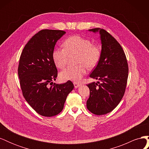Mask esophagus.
Wrapping results in <instances>:
<instances>
[{
  "instance_id": "esophagus-1",
  "label": "esophagus",
  "mask_w": 149,
  "mask_h": 149,
  "mask_svg": "<svg viewBox=\"0 0 149 149\" xmlns=\"http://www.w3.org/2000/svg\"><path fill=\"white\" fill-rule=\"evenodd\" d=\"M73 84H74V86L75 88H77L79 87L80 86H81V84L78 83H76V82H74Z\"/></svg>"
}]
</instances>
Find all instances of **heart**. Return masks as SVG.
I'll return each mask as SVG.
<instances>
[{"label":"heart","instance_id":"1","mask_svg":"<svg viewBox=\"0 0 149 149\" xmlns=\"http://www.w3.org/2000/svg\"><path fill=\"white\" fill-rule=\"evenodd\" d=\"M64 48L54 49L52 58L54 63L58 68H64L66 66L69 56L77 55L76 66H70L62 71L60 77L63 81H79L86 73V66L93 68L100 60L101 48L93 45L89 40L80 36L74 35L65 40Z\"/></svg>","mask_w":149,"mask_h":149}]
</instances>
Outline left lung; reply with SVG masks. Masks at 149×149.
<instances>
[{
    "label": "left lung",
    "mask_w": 149,
    "mask_h": 149,
    "mask_svg": "<svg viewBox=\"0 0 149 149\" xmlns=\"http://www.w3.org/2000/svg\"><path fill=\"white\" fill-rule=\"evenodd\" d=\"M99 32L101 41L100 60L90 77L101 83L88 84L90 95L86 102L88 109L96 115L111 112L119 104L124 96L128 78V64L123 48L107 32L100 28L89 29Z\"/></svg>",
    "instance_id": "8db88e82"
}]
</instances>
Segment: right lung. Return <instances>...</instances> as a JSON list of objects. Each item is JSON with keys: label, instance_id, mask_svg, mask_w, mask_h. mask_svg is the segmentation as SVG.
<instances>
[{"label": "right lung", "instance_id": "obj_1", "mask_svg": "<svg viewBox=\"0 0 149 149\" xmlns=\"http://www.w3.org/2000/svg\"><path fill=\"white\" fill-rule=\"evenodd\" d=\"M63 30H42L31 38L20 55L18 74L21 89L29 105L40 115L52 117L63 109L67 96L74 88L70 81L53 84L58 73L52 54Z\"/></svg>", "mask_w": 149, "mask_h": 149}]
</instances>
